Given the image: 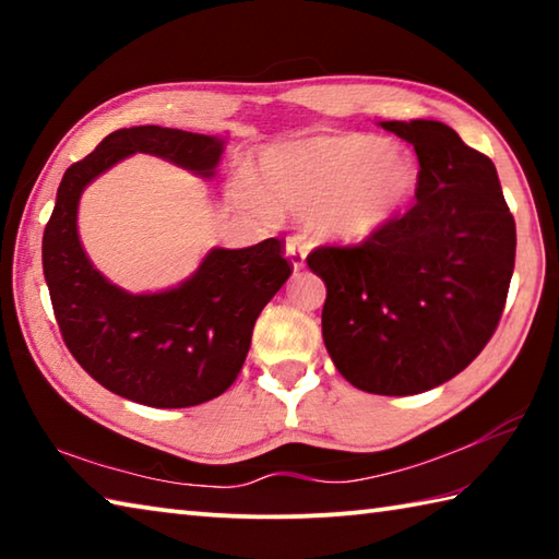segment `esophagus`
<instances>
[{
  "instance_id": "obj_1",
  "label": "esophagus",
  "mask_w": 559,
  "mask_h": 559,
  "mask_svg": "<svg viewBox=\"0 0 559 559\" xmlns=\"http://www.w3.org/2000/svg\"><path fill=\"white\" fill-rule=\"evenodd\" d=\"M306 253H308V246L302 243L298 236H288V239H286V257H288L293 269L300 271L302 266H306Z\"/></svg>"
}]
</instances>
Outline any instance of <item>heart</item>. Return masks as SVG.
Instances as JSON below:
<instances>
[{
  "mask_svg": "<svg viewBox=\"0 0 559 559\" xmlns=\"http://www.w3.org/2000/svg\"><path fill=\"white\" fill-rule=\"evenodd\" d=\"M261 177L273 204L308 216L333 241H365L390 226L419 192V163L409 150L380 138H318L271 150ZM251 204L266 206L257 187L243 185Z\"/></svg>",
  "mask_w": 559,
  "mask_h": 559,
  "instance_id": "1",
  "label": "heart"
}]
</instances>
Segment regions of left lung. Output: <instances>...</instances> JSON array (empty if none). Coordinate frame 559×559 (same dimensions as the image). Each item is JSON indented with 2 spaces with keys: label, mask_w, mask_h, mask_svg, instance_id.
<instances>
[{
  "label": "left lung",
  "mask_w": 559,
  "mask_h": 559,
  "mask_svg": "<svg viewBox=\"0 0 559 559\" xmlns=\"http://www.w3.org/2000/svg\"><path fill=\"white\" fill-rule=\"evenodd\" d=\"M414 145L419 192L357 246H318L323 340L357 390L404 396L466 370L493 337L515 269V219L496 165L439 120H384Z\"/></svg>",
  "instance_id": "1"
}]
</instances>
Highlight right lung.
<instances>
[{
    "label": "right lung",
    "mask_w": 559,
    "mask_h": 559,
    "mask_svg": "<svg viewBox=\"0 0 559 559\" xmlns=\"http://www.w3.org/2000/svg\"><path fill=\"white\" fill-rule=\"evenodd\" d=\"M135 153L212 177L224 140L159 126L103 138L61 179L44 229V278L63 343L93 380L130 402L182 409L234 384L257 318L293 266L281 239H266L249 249H212L177 288L132 296L112 286L83 251L75 216L86 185Z\"/></svg>",
    "instance_id": "right-lung-1"
}]
</instances>
